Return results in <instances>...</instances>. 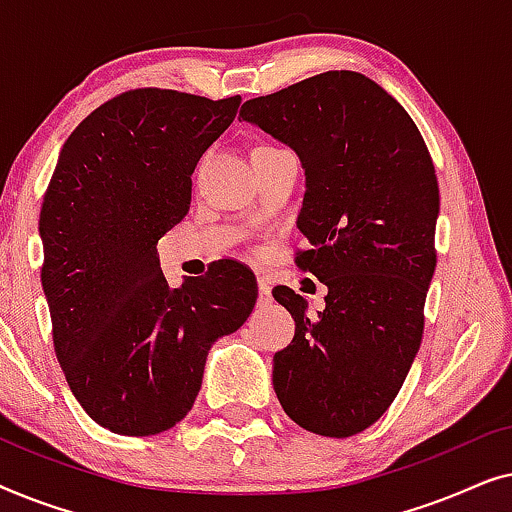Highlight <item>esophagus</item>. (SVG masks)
I'll use <instances>...</instances> for the list:
<instances>
[{"label": "esophagus", "mask_w": 512, "mask_h": 512, "mask_svg": "<svg viewBox=\"0 0 512 512\" xmlns=\"http://www.w3.org/2000/svg\"><path fill=\"white\" fill-rule=\"evenodd\" d=\"M258 293H261V296H258V303L261 305L272 303V286L265 277H258Z\"/></svg>", "instance_id": "esophagus-1"}]
</instances>
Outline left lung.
Instances as JSON below:
<instances>
[{"mask_svg":"<svg viewBox=\"0 0 512 512\" xmlns=\"http://www.w3.org/2000/svg\"><path fill=\"white\" fill-rule=\"evenodd\" d=\"M240 116L298 153L310 249L296 263L328 286L317 317L289 286L272 291L296 321L275 354V394L305 431L354 436L394 403L422 342L440 209L433 160L408 111L347 69L254 97Z\"/></svg>","mask_w":512,"mask_h":512,"instance_id":"left-lung-1","label":"left lung"}]
</instances>
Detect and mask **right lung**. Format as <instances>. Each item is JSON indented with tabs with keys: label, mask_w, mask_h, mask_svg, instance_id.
<instances>
[{
	"label": "right lung",
	"mask_w": 512,
	"mask_h": 512,
	"mask_svg": "<svg viewBox=\"0 0 512 512\" xmlns=\"http://www.w3.org/2000/svg\"><path fill=\"white\" fill-rule=\"evenodd\" d=\"M242 97L137 88L83 118L39 214L53 347L88 417L156 436L193 408L212 345L256 305V279L219 261L170 289L156 244L191 207V174Z\"/></svg>",
	"instance_id": "obj_1"
}]
</instances>
